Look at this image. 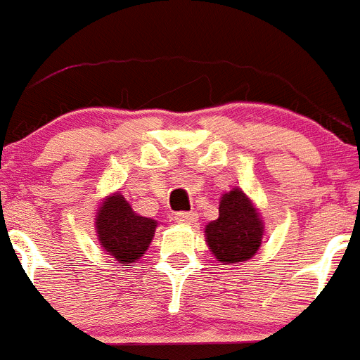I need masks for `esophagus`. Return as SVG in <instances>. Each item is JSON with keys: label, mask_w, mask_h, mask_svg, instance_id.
<instances>
[{"label": "esophagus", "mask_w": 360, "mask_h": 360, "mask_svg": "<svg viewBox=\"0 0 360 360\" xmlns=\"http://www.w3.org/2000/svg\"><path fill=\"white\" fill-rule=\"evenodd\" d=\"M196 212H176L174 219H176L178 223H182V225H193L194 221H196Z\"/></svg>", "instance_id": "34e87169"}]
</instances>
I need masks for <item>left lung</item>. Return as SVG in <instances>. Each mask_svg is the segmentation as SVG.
I'll list each match as a JSON object with an SVG mask.
<instances>
[{
	"mask_svg": "<svg viewBox=\"0 0 360 360\" xmlns=\"http://www.w3.org/2000/svg\"><path fill=\"white\" fill-rule=\"evenodd\" d=\"M262 221L245 193L233 189L223 194L219 217L205 226L210 252L225 264L252 259L262 243Z\"/></svg>",
	"mask_w": 360,
	"mask_h": 360,
	"instance_id": "1",
	"label": "left lung"
}]
</instances>
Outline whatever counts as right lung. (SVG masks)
I'll list each match as a JSON object with an SVG mask.
<instances>
[{"label":"right lung","instance_id":"1","mask_svg":"<svg viewBox=\"0 0 360 360\" xmlns=\"http://www.w3.org/2000/svg\"><path fill=\"white\" fill-rule=\"evenodd\" d=\"M157 221L137 216L121 194L107 198L96 217L98 239L120 264L137 262L153 239Z\"/></svg>","mask_w":360,"mask_h":360}]
</instances>
